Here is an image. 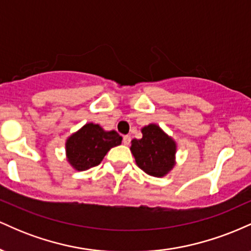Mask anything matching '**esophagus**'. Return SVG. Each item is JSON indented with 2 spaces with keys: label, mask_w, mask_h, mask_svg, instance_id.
<instances>
[{
  "label": "esophagus",
  "mask_w": 251,
  "mask_h": 251,
  "mask_svg": "<svg viewBox=\"0 0 251 251\" xmlns=\"http://www.w3.org/2000/svg\"><path fill=\"white\" fill-rule=\"evenodd\" d=\"M129 142H131V137H129V135H124V137H123L124 145H128Z\"/></svg>",
  "instance_id": "34e87169"
}]
</instances>
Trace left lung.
Returning <instances> with one entry per match:
<instances>
[{
	"mask_svg": "<svg viewBox=\"0 0 251 251\" xmlns=\"http://www.w3.org/2000/svg\"><path fill=\"white\" fill-rule=\"evenodd\" d=\"M142 139H132L131 150L135 164L146 175L165 177L176 165L177 143L157 124L142 127Z\"/></svg>",
	"mask_w": 251,
	"mask_h": 251,
	"instance_id": "left-lung-1",
	"label": "left lung"
}]
</instances>
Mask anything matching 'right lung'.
I'll return each instance as SVG.
<instances>
[{
	"label": "right lung",
	"instance_id": "1",
	"mask_svg": "<svg viewBox=\"0 0 251 251\" xmlns=\"http://www.w3.org/2000/svg\"><path fill=\"white\" fill-rule=\"evenodd\" d=\"M114 129L106 131L99 124L87 123L66 139V159L76 171H85L102 162L106 153L122 144Z\"/></svg>",
	"mask_w": 251,
	"mask_h": 251
}]
</instances>
